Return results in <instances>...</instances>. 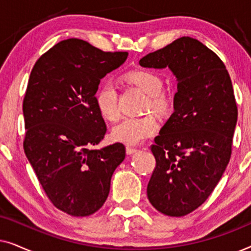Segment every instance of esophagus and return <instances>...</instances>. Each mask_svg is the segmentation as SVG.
<instances>
[{"instance_id":"obj_1","label":"esophagus","mask_w":251,"mask_h":251,"mask_svg":"<svg viewBox=\"0 0 251 251\" xmlns=\"http://www.w3.org/2000/svg\"><path fill=\"white\" fill-rule=\"evenodd\" d=\"M126 154H133V153L138 152V149H136V147H132V146H129V145L126 147Z\"/></svg>"}]
</instances>
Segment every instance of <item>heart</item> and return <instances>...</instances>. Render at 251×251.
I'll return each instance as SVG.
<instances>
[{
    "instance_id": "1",
    "label": "heart",
    "mask_w": 251,
    "mask_h": 251,
    "mask_svg": "<svg viewBox=\"0 0 251 251\" xmlns=\"http://www.w3.org/2000/svg\"><path fill=\"white\" fill-rule=\"evenodd\" d=\"M126 82L131 83L147 94L146 107L156 112L169 108V95L163 90V81L156 72L139 68L125 74ZM95 104L99 114L107 121H116L120 116L118 91L111 81H104L95 95ZM157 130V120L152 114L129 116L116 125L112 130V137L116 142L139 144L152 137Z\"/></svg>"
}]
</instances>
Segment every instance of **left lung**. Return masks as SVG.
<instances>
[{
	"instance_id": "obj_1",
	"label": "left lung",
	"mask_w": 251,
	"mask_h": 251,
	"mask_svg": "<svg viewBox=\"0 0 251 251\" xmlns=\"http://www.w3.org/2000/svg\"><path fill=\"white\" fill-rule=\"evenodd\" d=\"M143 67H169L177 77L174 113L151 146L156 164L147 198L157 211L181 217L212 193L232 154L238 107L225 65L190 36L146 54Z\"/></svg>"
}]
</instances>
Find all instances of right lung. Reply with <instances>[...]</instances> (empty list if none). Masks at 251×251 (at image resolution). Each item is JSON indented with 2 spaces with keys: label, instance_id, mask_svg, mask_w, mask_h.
I'll use <instances>...</instances> for the list:
<instances>
[{
  "label": "right lung",
  "instance_id": "right-lung-1",
  "mask_svg": "<svg viewBox=\"0 0 251 251\" xmlns=\"http://www.w3.org/2000/svg\"><path fill=\"white\" fill-rule=\"evenodd\" d=\"M126 57L68 39L43 53L30 72L23 102L24 151L51 203L71 216L102 207L112 175L126 157L121 143L92 146L106 133L95 104L99 82Z\"/></svg>",
  "mask_w": 251,
  "mask_h": 251
}]
</instances>
